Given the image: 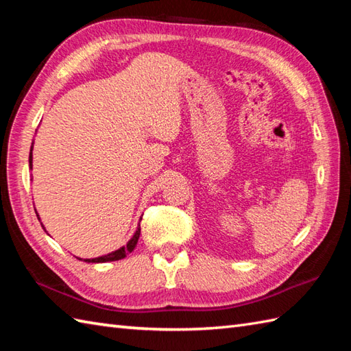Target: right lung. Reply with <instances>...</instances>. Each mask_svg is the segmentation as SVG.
I'll return each mask as SVG.
<instances>
[{
	"label": "right lung",
	"mask_w": 351,
	"mask_h": 351,
	"mask_svg": "<svg viewBox=\"0 0 351 351\" xmlns=\"http://www.w3.org/2000/svg\"><path fill=\"white\" fill-rule=\"evenodd\" d=\"M32 151H33V146H32V149H29V158H28L29 169H33V152H32ZM36 214H37V213H36ZM37 219L40 220V217H37ZM140 220H141V219H140ZM40 225H42V223H40ZM42 228H43V225H42ZM43 229H45V228H43ZM45 232H47V229H45ZM138 238H140V225H138L136 232H134L131 240H130L128 243H126V245H123V247L117 249V250H114V252H111V253H108V255H104V256L92 258V259H81V258H78V259L84 261V263H95V264H98V263H111V261L123 259L126 255H128V253H131L134 249H136Z\"/></svg>",
	"instance_id": "1"
}]
</instances>
